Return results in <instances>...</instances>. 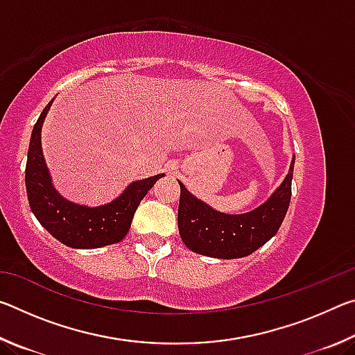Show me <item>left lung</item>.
Listing matches in <instances>:
<instances>
[{"label":"left lung","instance_id":"left-lung-1","mask_svg":"<svg viewBox=\"0 0 355 355\" xmlns=\"http://www.w3.org/2000/svg\"><path fill=\"white\" fill-rule=\"evenodd\" d=\"M293 169L294 158L286 178L274 194L254 211L244 214L214 211L178 182V230L186 248L224 260L254 254L279 232L285 219L291 200Z\"/></svg>","mask_w":355,"mask_h":355}]
</instances>
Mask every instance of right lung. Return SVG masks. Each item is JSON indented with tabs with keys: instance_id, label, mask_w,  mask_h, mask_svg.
Listing matches in <instances>:
<instances>
[{
	"instance_id": "1",
	"label": "right lung",
	"mask_w": 355,
	"mask_h": 355,
	"mask_svg": "<svg viewBox=\"0 0 355 355\" xmlns=\"http://www.w3.org/2000/svg\"><path fill=\"white\" fill-rule=\"evenodd\" d=\"M51 103L53 100L42 111L29 141L25 183L31 211L42 227L69 248L95 249L122 241L141 200L163 173L131 183L122 196L103 207L87 208L62 199L53 188L40 146L42 123Z\"/></svg>"
}]
</instances>
